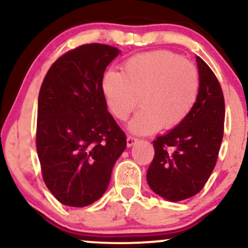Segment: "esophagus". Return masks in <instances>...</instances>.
Listing matches in <instances>:
<instances>
[{
    "instance_id": "1",
    "label": "esophagus",
    "mask_w": 248,
    "mask_h": 248,
    "mask_svg": "<svg viewBox=\"0 0 248 248\" xmlns=\"http://www.w3.org/2000/svg\"><path fill=\"white\" fill-rule=\"evenodd\" d=\"M136 141H138V139H136L135 136H132V135L127 136V146L128 147H132Z\"/></svg>"
}]
</instances>
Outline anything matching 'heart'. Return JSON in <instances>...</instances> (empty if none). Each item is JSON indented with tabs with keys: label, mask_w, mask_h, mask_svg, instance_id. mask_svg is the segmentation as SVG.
Wrapping results in <instances>:
<instances>
[{
	"label": "heart",
	"mask_w": 248,
	"mask_h": 248,
	"mask_svg": "<svg viewBox=\"0 0 248 248\" xmlns=\"http://www.w3.org/2000/svg\"><path fill=\"white\" fill-rule=\"evenodd\" d=\"M197 67L170 51H154L130 57L122 73L108 71L102 91L110 113L126 121L140 104L129 124L136 134H150L163 127L172 129L189 116L199 94Z\"/></svg>",
	"instance_id": "heart-1"
}]
</instances>
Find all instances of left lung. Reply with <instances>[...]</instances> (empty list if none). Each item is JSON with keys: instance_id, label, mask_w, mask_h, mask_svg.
Instances as JSON below:
<instances>
[{"instance_id": "left-lung-1", "label": "left lung", "mask_w": 248, "mask_h": 248, "mask_svg": "<svg viewBox=\"0 0 248 248\" xmlns=\"http://www.w3.org/2000/svg\"><path fill=\"white\" fill-rule=\"evenodd\" d=\"M199 94L189 116L153 141L155 155L147 182L170 202L187 199L203 189L217 163L224 135L225 101L217 77L197 57Z\"/></svg>"}]
</instances>
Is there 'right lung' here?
<instances>
[{
    "instance_id": "obj_1",
    "label": "right lung",
    "mask_w": 248,
    "mask_h": 248,
    "mask_svg": "<svg viewBox=\"0 0 248 248\" xmlns=\"http://www.w3.org/2000/svg\"><path fill=\"white\" fill-rule=\"evenodd\" d=\"M120 50L92 43L64 53L41 86L36 147L42 175L62 204L84 207L106 191L126 135L107 110L104 72Z\"/></svg>"
}]
</instances>
